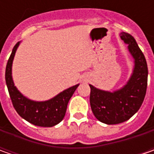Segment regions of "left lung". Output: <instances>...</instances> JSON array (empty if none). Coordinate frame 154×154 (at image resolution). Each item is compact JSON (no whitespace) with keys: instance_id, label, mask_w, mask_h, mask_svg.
I'll list each match as a JSON object with an SVG mask.
<instances>
[{"instance_id":"left-lung-1","label":"left lung","mask_w":154,"mask_h":154,"mask_svg":"<svg viewBox=\"0 0 154 154\" xmlns=\"http://www.w3.org/2000/svg\"><path fill=\"white\" fill-rule=\"evenodd\" d=\"M120 37L128 45L134 61L133 73L127 84L112 92L89 85L92 113L98 121L106 124H118L132 117L143 103L147 86L148 70L142 51L130 34L121 32Z\"/></svg>"}]
</instances>
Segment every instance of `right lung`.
Wrapping results in <instances>:
<instances>
[{"label":"right lung","mask_w":154,"mask_h":154,"mask_svg":"<svg viewBox=\"0 0 154 154\" xmlns=\"http://www.w3.org/2000/svg\"><path fill=\"white\" fill-rule=\"evenodd\" d=\"M20 42H18L9 57L5 79L9 95L17 113L30 123L40 127H53L64 118L69 99L80 84L71 86L47 101H33L25 97L14 86L12 77V65Z\"/></svg>","instance_id":"add662e5"}]
</instances>
